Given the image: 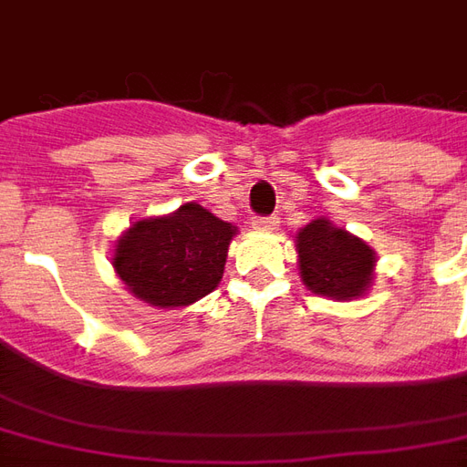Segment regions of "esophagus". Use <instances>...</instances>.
Here are the masks:
<instances>
[{"instance_id":"34e87169","label":"esophagus","mask_w":467,"mask_h":467,"mask_svg":"<svg viewBox=\"0 0 467 467\" xmlns=\"http://www.w3.org/2000/svg\"><path fill=\"white\" fill-rule=\"evenodd\" d=\"M253 227L260 233H273L280 227V220L277 217H253Z\"/></svg>"}]
</instances>
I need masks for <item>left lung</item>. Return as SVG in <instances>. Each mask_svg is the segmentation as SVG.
<instances>
[{
	"instance_id": "8db88e82",
	"label": "left lung",
	"mask_w": 467,
	"mask_h": 467,
	"mask_svg": "<svg viewBox=\"0 0 467 467\" xmlns=\"http://www.w3.org/2000/svg\"><path fill=\"white\" fill-rule=\"evenodd\" d=\"M297 265L307 290L330 300L365 295L375 275V250L327 217H317L297 233Z\"/></svg>"
}]
</instances>
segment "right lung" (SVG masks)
Masks as SVG:
<instances>
[{
	"mask_svg": "<svg viewBox=\"0 0 467 467\" xmlns=\"http://www.w3.org/2000/svg\"><path fill=\"white\" fill-rule=\"evenodd\" d=\"M237 227L202 204L134 223L117 240L112 265L127 290L152 307H184L220 285Z\"/></svg>",
	"mask_w": 467,
	"mask_h": 467,
	"instance_id": "1",
	"label": "right lung"
}]
</instances>
